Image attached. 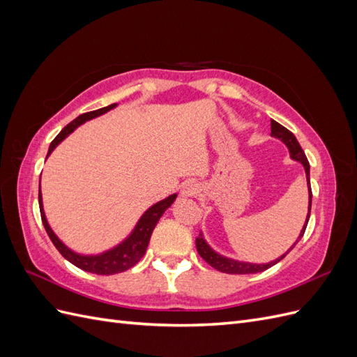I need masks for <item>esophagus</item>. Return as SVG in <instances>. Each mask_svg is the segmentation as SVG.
<instances>
[{
    "label": "esophagus",
    "mask_w": 357,
    "mask_h": 357,
    "mask_svg": "<svg viewBox=\"0 0 357 357\" xmlns=\"http://www.w3.org/2000/svg\"><path fill=\"white\" fill-rule=\"evenodd\" d=\"M198 192H199V186L195 181H186L185 185L181 186V197H185V198L195 197Z\"/></svg>",
    "instance_id": "obj_1"
}]
</instances>
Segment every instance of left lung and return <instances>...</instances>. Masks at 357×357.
Returning <instances> with one entry per match:
<instances>
[{
	"label": "left lung",
	"instance_id": "8db88e82",
	"mask_svg": "<svg viewBox=\"0 0 357 357\" xmlns=\"http://www.w3.org/2000/svg\"><path fill=\"white\" fill-rule=\"evenodd\" d=\"M271 137L282 139V142L286 144V147L289 149V153L290 158L294 160H298L299 164H302L305 169V177H307V186H308V214H307V219L304 226H302V229L299 232V236L296 238V241L290 245L289 250L286 253H283L280 257L274 259V261L268 262V264H252V262H243V261H236V259L232 257H226L220 253H218L214 250V248L207 243V240L204 238V234L201 232L199 236L197 238V250L199 253V256L204 259L205 262L208 265H211L214 269H218L220 273H226V274H256V273H262L265 269L271 268L273 265H275L277 262L282 261V259L294 248L299 240L304 236L305 228L308 225L310 220V213H311V199H312V193H311V185H310V164H308V159L304 153V150L301 149L299 143L296 137L291 134L289 129H286L284 126L280 125L275 121H271Z\"/></svg>",
	"mask_w": 357,
	"mask_h": 357
}]
</instances>
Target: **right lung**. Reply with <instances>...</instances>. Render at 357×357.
Here are the masks:
<instances>
[{
	"label": "right lung",
	"instance_id": "right-lung-1",
	"mask_svg": "<svg viewBox=\"0 0 357 357\" xmlns=\"http://www.w3.org/2000/svg\"><path fill=\"white\" fill-rule=\"evenodd\" d=\"M116 107H117V104H112L109 107H104V109L84 113V114H80L77 119H74V121L63 128L62 131L56 135V138L50 143L47 158L50 156L53 150L56 149V146H59L71 132H74V129H77L84 122L91 121V119L105 114L107 112L116 109ZM176 198H177V193H172V195L167 197L165 199H160L156 204H153L152 207H149L143 213L142 218L138 219L131 234H129L123 241L109 248V250L96 253V255H83V253H77V252L71 250L67 244H63L59 240V236L50 228L45 208H43L41 186H38V204H40L41 220H43V225H45V229L49 235V238L52 240V243L55 244L58 252L63 257H66L68 262L83 269V271H86V273H93V274H100V275H112V274L123 273V271H126V269L132 268L139 261V259L144 256L149 241H150V236H152V232L155 229L156 223L162 218V214L167 211V208L171 207L172 202L176 201Z\"/></svg>",
	"mask_w": 357,
	"mask_h": 357
}]
</instances>
